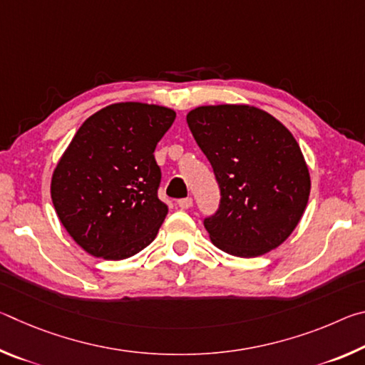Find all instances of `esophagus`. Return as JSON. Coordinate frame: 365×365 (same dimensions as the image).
Listing matches in <instances>:
<instances>
[{"instance_id":"esophagus-1","label":"esophagus","mask_w":365,"mask_h":365,"mask_svg":"<svg viewBox=\"0 0 365 365\" xmlns=\"http://www.w3.org/2000/svg\"><path fill=\"white\" fill-rule=\"evenodd\" d=\"M177 205L180 209H190L191 206H193V197L191 196H187V197H182V200L177 201Z\"/></svg>"}]
</instances>
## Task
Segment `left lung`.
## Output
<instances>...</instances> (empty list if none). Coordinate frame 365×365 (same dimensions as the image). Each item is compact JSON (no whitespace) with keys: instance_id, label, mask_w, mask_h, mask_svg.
Instances as JSON below:
<instances>
[{"instance_id":"1","label":"left lung","mask_w":365,"mask_h":365,"mask_svg":"<svg viewBox=\"0 0 365 365\" xmlns=\"http://www.w3.org/2000/svg\"><path fill=\"white\" fill-rule=\"evenodd\" d=\"M187 123L219 183L220 201L202 220L215 246L255 257L289 237L304 212L311 180L293 135L243 104L201 106Z\"/></svg>"}]
</instances>
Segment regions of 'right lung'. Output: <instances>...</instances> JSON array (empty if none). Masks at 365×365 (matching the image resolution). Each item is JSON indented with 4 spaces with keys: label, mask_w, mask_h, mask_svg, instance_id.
I'll use <instances>...</instances> for the list:
<instances>
[{
    "label": "right lung",
    "mask_w": 365,
    "mask_h": 365,
    "mask_svg": "<svg viewBox=\"0 0 365 365\" xmlns=\"http://www.w3.org/2000/svg\"><path fill=\"white\" fill-rule=\"evenodd\" d=\"M172 109L119 103L88 117L61 158L51 197L71 237L95 257L120 261L156 238L169 207L159 200L154 150Z\"/></svg>",
    "instance_id": "right-lung-1"
}]
</instances>
